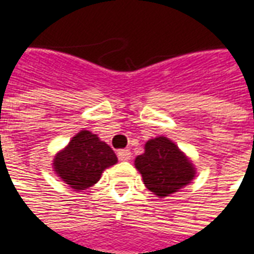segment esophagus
<instances>
[{
  "instance_id": "esophagus-1",
  "label": "esophagus",
  "mask_w": 254,
  "mask_h": 254,
  "mask_svg": "<svg viewBox=\"0 0 254 254\" xmlns=\"http://www.w3.org/2000/svg\"><path fill=\"white\" fill-rule=\"evenodd\" d=\"M118 157L119 160H122V161H128L131 159V152L128 149H122V150H119L118 152Z\"/></svg>"
}]
</instances>
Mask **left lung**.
I'll use <instances>...</instances> for the list:
<instances>
[{
  "label": "left lung",
  "instance_id": "left-lung-1",
  "mask_svg": "<svg viewBox=\"0 0 254 254\" xmlns=\"http://www.w3.org/2000/svg\"><path fill=\"white\" fill-rule=\"evenodd\" d=\"M147 190L159 198L170 197L191 183L197 168L193 161L164 135L156 136L145 143V152L134 161Z\"/></svg>",
  "mask_w": 254,
  "mask_h": 254
}]
</instances>
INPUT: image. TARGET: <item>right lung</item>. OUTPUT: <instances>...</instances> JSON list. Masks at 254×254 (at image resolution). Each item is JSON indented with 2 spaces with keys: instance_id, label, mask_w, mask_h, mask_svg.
Returning <instances> with one entry per match:
<instances>
[{
  "instance_id": "obj_1",
  "label": "right lung",
  "mask_w": 254,
  "mask_h": 254,
  "mask_svg": "<svg viewBox=\"0 0 254 254\" xmlns=\"http://www.w3.org/2000/svg\"><path fill=\"white\" fill-rule=\"evenodd\" d=\"M118 163L112 147L89 130L79 131L55 154L53 171L75 191L94 186L104 171Z\"/></svg>"
}]
</instances>
